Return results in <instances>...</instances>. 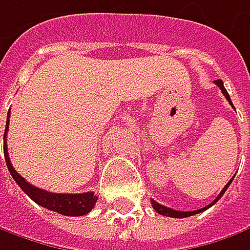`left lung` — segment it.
<instances>
[{
	"label": "left lung",
	"instance_id": "8db88e82",
	"mask_svg": "<svg viewBox=\"0 0 250 250\" xmlns=\"http://www.w3.org/2000/svg\"><path fill=\"white\" fill-rule=\"evenodd\" d=\"M214 83L215 85H218L220 86V89H221V92L224 93V96L228 99V102H229V104L233 107L232 102H231V98H229V95H228V92H227V89L224 88V82L221 81V80H217V81H214ZM233 178L225 186H224V189L221 190V193L217 196V199L212 201L211 204H208L207 207H203V208H200V210H194V211H179V210H173V208H169V207H165V206H162V204H159V203H157L155 200H151V204H152V207L155 208V211L158 212V214H161V215H167V217H172V218H185V217H190V215H194V214H199V212L204 211V210H207V208H210L212 204H215L217 201L220 200L221 197H223V194L227 191V189L229 188V185L232 183Z\"/></svg>",
	"mask_w": 250,
	"mask_h": 250
}]
</instances>
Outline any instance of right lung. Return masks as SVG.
<instances>
[{
  "mask_svg": "<svg viewBox=\"0 0 250 250\" xmlns=\"http://www.w3.org/2000/svg\"><path fill=\"white\" fill-rule=\"evenodd\" d=\"M9 112L6 116L5 133H4V155H5V162L9 173L12 175L14 180L19 185V188L26 193L27 196L38 203L39 206L49 208L51 211L59 212L62 215H71V217H78V215H85L92 210L96 204L98 196H95L93 191H86V193H77V194H65V193H51L47 190L39 189L30 185L29 182L23 179L15 168L12 167L9 155H8V146H6V133L9 128Z\"/></svg>",
  "mask_w": 250,
  "mask_h": 250,
  "instance_id": "obj_1",
  "label": "right lung"
}]
</instances>
